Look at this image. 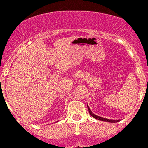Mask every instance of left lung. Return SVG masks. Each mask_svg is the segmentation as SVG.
<instances>
[{
  "instance_id": "1",
  "label": "left lung",
  "mask_w": 148,
  "mask_h": 148,
  "mask_svg": "<svg viewBox=\"0 0 148 148\" xmlns=\"http://www.w3.org/2000/svg\"><path fill=\"white\" fill-rule=\"evenodd\" d=\"M88 110H89V114H91V116H92V117H93L94 118L97 119V120H102V121H104V122H119V120H109V119H105V118H103V117H99V116L96 115V114H94V113H92V111H91L90 109H89V107H88Z\"/></svg>"
}]
</instances>
